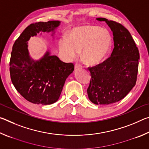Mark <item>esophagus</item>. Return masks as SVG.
<instances>
[{
  "label": "esophagus",
  "mask_w": 149,
  "mask_h": 149,
  "mask_svg": "<svg viewBox=\"0 0 149 149\" xmlns=\"http://www.w3.org/2000/svg\"><path fill=\"white\" fill-rule=\"evenodd\" d=\"M82 68V65H81L80 64H75L74 65V68L75 70H77V69H79V68Z\"/></svg>",
  "instance_id": "esophagus-1"
}]
</instances>
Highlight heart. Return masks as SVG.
Returning <instances> with one entry per match:
<instances>
[{
    "instance_id": "heart-1",
    "label": "heart",
    "mask_w": 149,
    "mask_h": 149,
    "mask_svg": "<svg viewBox=\"0 0 149 149\" xmlns=\"http://www.w3.org/2000/svg\"><path fill=\"white\" fill-rule=\"evenodd\" d=\"M112 45L110 33L99 26H84L70 30L68 38L59 41V49L68 61L74 60L81 50L84 61L89 65L102 62L109 53Z\"/></svg>"
}]
</instances>
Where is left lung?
<instances>
[{
  "instance_id": "left-lung-1",
  "label": "left lung",
  "mask_w": 149,
  "mask_h": 149,
  "mask_svg": "<svg viewBox=\"0 0 149 149\" xmlns=\"http://www.w3.org/2000/svg\"><path fill=\"white\" fill-rule=\"evenodd\" d=\"M112 31L114 48L102 64L89 68L91 75L87 95L95 104H110L123 99L135 86L139 52L129 31L122 25L103 17Z\"/></svg>"
}]
</instances>
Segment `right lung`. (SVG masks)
<instances>
[{
    "label": "right lung",
    "instance_id": "1",
    "mask_svg": "<svg viewBox=\"0 0 149 149\" xmlns=\"http://www.w3.org/2000/svg\"><path fill=\"white\" fill-rule=\"evenodd\" d=\"M61 22H38L27 26L15 41L10 61L12 84L22 97L33 104H51L58 100L68 77L74 72L72 63H65L47 50L35 60L30 56L28 41L31 37L51 33L54 39Z\"/></svg>",
    "mask_w": 149,
    "mask_h": 149
}]
</instances>
